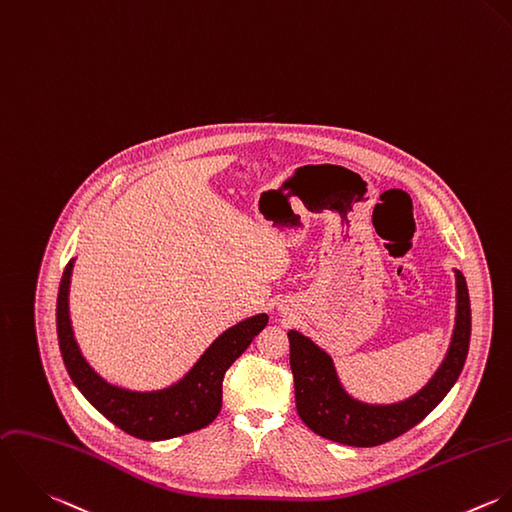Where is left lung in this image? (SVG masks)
Wrapping results in <instances>:
<instances>
[{"mask_svg": "<svg viewBox=\"0 0 512 512\" xmlns=\"http://www.w3.org/2000/svg\"><path fill=\"white\" fill-rule=\"evenodd\" d=\"M290 367L296 409L318 435L351 447L383 445L421 423L459 379L471 340V304L465 276L457 272V324L449 353L435 377L411 399L373 407L351 399L341 389L332 357L300 332H290Z\"/></svg>", "mask_w": 512, "mask_h": 512, "instance_id": "8db88e82", "label": "left lung"}]
</instances>
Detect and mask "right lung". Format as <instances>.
I'll list each match as a JSON object with an SVG mask.
<instances>
[{
	"label": "right lung",
	"instance_id": "right-lung-1",
	"mask_svg": "<svg viewBox=\"0 0 512 512\" xmlns=\"http://www.w3.org/2000/svg\"><path fill=\"white\" fill-rule=\"evenodd\" d=\"M73 260L65 266L57 296V340L63 363L87 397V401L125 433L145 439L163 441L186 435L210 425L222 407V379L226 369L244 353L268 324V316L260 314L226 330L214 341L190 373L165 391L137 393L101 379L83 359L69 322V278Z\"/></svg>",
	"mask_w": 512,
	"mask_h": 512
}]
</instances>
